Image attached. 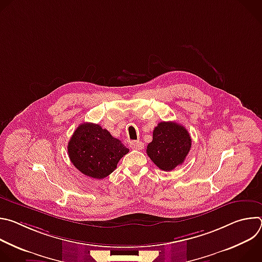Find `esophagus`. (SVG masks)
I'll return each instance as SVG.
<instances>
[{
  "label": "esophagus",
  "mask_w": 262,
  "mask_h": 262,
  "mask_svg": "<svg viewBox=\"0 0 262 262\" xmlns=\"http://www.w3.org/2000/svg\"><path fill=\"white\" fill-rule=\"evenodd\" d=\"M129 146L133 149H136V150H142L144 148V144L141 141H132L129 142Z\"/></svg>",
  "instance_id": "1"
}]
</instances>
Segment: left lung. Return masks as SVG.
<instances>
[{
    "instance_id": "8db88e82",
    "label": "left lung",
    "mask_w": 262,
    "mask_h": 262,
    "mask_svg": "<svg viewBox=\"0 0 262 262\" xmlns=\"http://www.w3.org/2000/svg\"><path fill=\"white\" fill-rule=\"evenodd\" d=\"M191 147L188 130L179 123L163 121L154 129V138L146 152L161 170L171 171L184 162Z\"/></svg>"
}]
</instances>
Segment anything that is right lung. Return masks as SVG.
I'll use <instances>...</instances> for the list:
<instances>
[{
  "label": "right lung",
  "instance_id": "1",
  "mask_svg": "<svg viewBox=\"0 0 262 262\" xmlns=\"http://www.w3.org/2000/svg\"><path fill=\"white\" fill-rule=\"evenodd\" d=\"M68 157L83 174L102 179L117 168L123 156L128 154L120 140L95 123H83L70 138L67 146Z\"/></svg>",
  "mask_w": 262,
  "mask_h": 262
}]
</instances>
